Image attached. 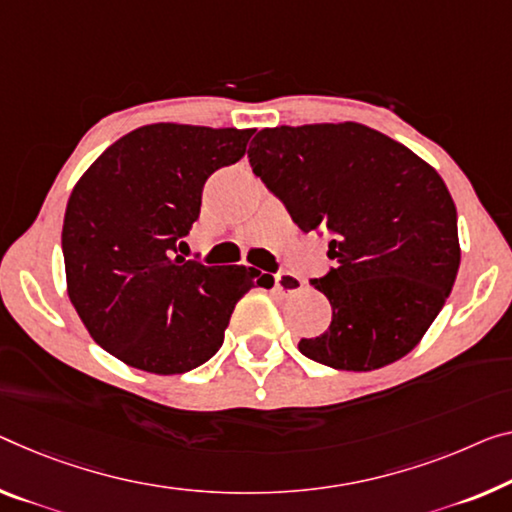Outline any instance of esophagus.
Segmentation results:
<instances>
[{
  "instance_id": "obj_1",
  "label": "esophagus",
  "mask_w": 512,
  "mask_h": 512,
  "mask_svg": "<svg viewBox=\"0 0 512 512\" xmlns=\"http://www.w3.org/2000/svg\"><path fill=\"white\" fill-rule=\"evenodd\" d=\"M274 286H277V290H281V293L295 295L304 288V281L290 272H279V274H274Z\"/></svg>"
}]
</instances>
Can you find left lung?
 <instances>
[{
  "instance_id": "obj_1",
  "label": "left lung",
  "mask_w": 512,
  "mask_h": 512,
  "mask_svg": "<svg viewBox=\"0 0 512 512\" xmlns=\"http://www.w3.org/2000/svg\"><path fill=\"white\" fill-rule=\"evenodd\" d=\"M247 157L297 229L332 235L334 267L311 279L332 322L302 338V355L359 373L414 350L460 267L458 212L437 171L359 123L265 128Z\"/></svg>"
}]
</instances>
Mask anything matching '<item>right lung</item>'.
<instances>
[{
	"mask_svg": "<svg viewBox=\"0 0 512 512\" xmlns=\"http://www.w3.org/2000/svg\"><path fill=\"white\" fill-rule=\"evenodd\" d=\"M254 130L155 123L102 153L70 194L61 249L68 297L102 350L146 373H187L222 348L235 304L272 274L174 256L206 180Z\"/></svg>",
	"mask_w": 512,
	"mask_h": 512,
	"instance_id": "add662e5",
	"label": "right lung"
}]
</instances>
